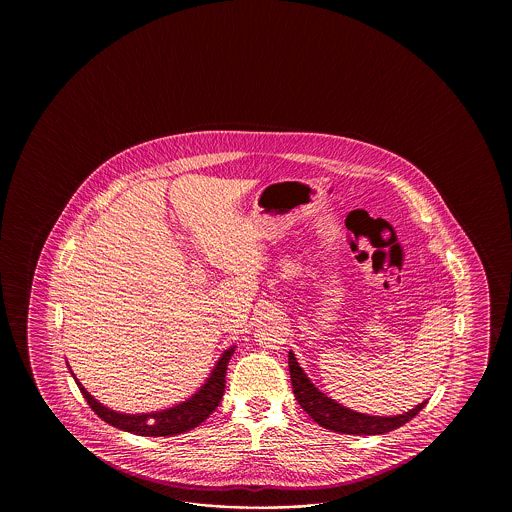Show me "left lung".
I'll return each instance as SVG.
<instances>
[{
  "mask_svg": "<svg viewBox=\"0 0 512 512\" xmlns=\"http://www.w3.org/2000/svg\"><path fill=\"white\" fill-rule=\"evenodd\" d=\"M289 371H291L294 397L298 404L304 408L307 414L311 415V419L318 425L338 432V434L379 435L392 432L395 428L406 425L428 403V401H423L404 414L390 415V417L360 414V412L349 410L346 406L338 404L335 399L327 397L326 393L320 392L311 379L305 375V371L300 368L293 351H289Z\"/></svg>",
  "mask_w": 512,
  "mask_h": 512,
  "instance_id": "8db88e82",
  "label": "left lung"
}]
</instances>
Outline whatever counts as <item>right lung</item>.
<instances>
[{
	"instance_id": "1",
	"label": "right lung",
	"mask_w": 512,
	"mask_h": 512,
	"mask_svg": "<svg viewBox=\"0 0 512 512\" xmlns=\"http://www.w3.org/2000/svg\"><path fill=\"white\" fill-rule=\"evenodd\" d=\"M234 349L236 346H230L229 349L223 351V355L219 357L214 370L210 371L205 384L192 397H188L183 403L175 404L172 408L150 412V414H122V412H115L108 406L98 403L97 399L80 384L75 373L69 368V364H67V368L77 382L78 390L84 395L87 404L102 421H106L108 425L120 428L124 432H131V434L166 437V435L185 434L188 430L196 428L218 408L219 401L225 392V375H227V366H229Z\"/></svg>"
}]
</instances>
